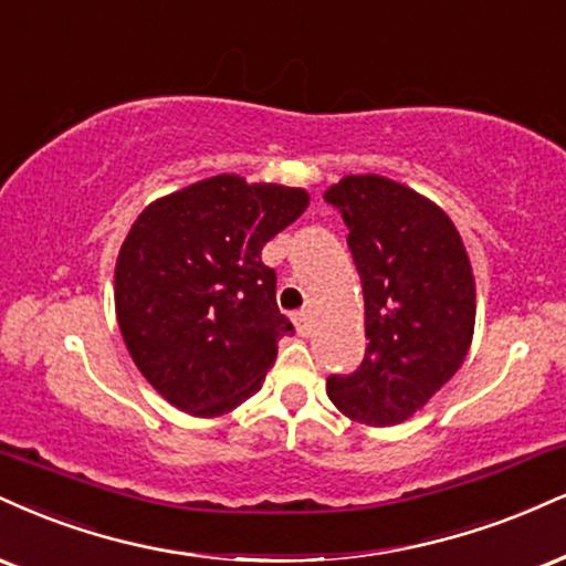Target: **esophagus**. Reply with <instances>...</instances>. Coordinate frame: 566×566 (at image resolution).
Listing matches in <instances>:
<instances>
[{
    "mask_svg": "<svg viewBox=\"0 0 566 566\" xmlns=\"http://www.w3.org/2000/svg\"><path fill=\"white\" fill-rule=\"evenodd\" d=\"M295 329H297V335H301V337L311 335V313L308 311L295 313Z\"/></svg>",
    "mask_w": 566,
    "mask_h": 566,
    "instance_id": "obj_1",
    "label": "esophagus"
}]
</instances>
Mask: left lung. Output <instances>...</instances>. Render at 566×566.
<instances>
[{
    "label": "left lung",
    "instance_id": "8db88e82",
    "mask_svg": "<svg viewBox=\"0 0 566 566\" xmlns=\"http://www.w3.org/2000/svg\"><path fill=\"white\" fill-rule=\"evenodd\" d=\"M324 200L343 216L366 305L364 364L326 379L339 413L395 427L464 364L478 290L459 229L438 202L379 174H350Z\"/></svg>",
    "mask_w": 566,
    "mask_h": 566
}]
</instances>
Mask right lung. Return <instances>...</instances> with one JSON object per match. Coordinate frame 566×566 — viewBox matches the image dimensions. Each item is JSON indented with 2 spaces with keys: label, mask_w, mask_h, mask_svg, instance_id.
I'll return each instance as SVG.
<instances>
[{
  "label": "right lung",
  "mask_w": 566,
  "mask_h": 566,
  "mask_svg": "<svg viewBox=\"0 0 566 566\" xmlns=\"http://www.w3.org/2000/svg\"><path fill=\"white\" fill-rule=\"evenodd\" d=\"M311 195L218 174L136 216L115 261V318L142 377L189 417L213 419L261 390L292 324L261 250Z\"/></svg>",
  "instance_id": "obj_1"
}]
</instances>
